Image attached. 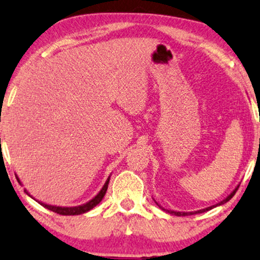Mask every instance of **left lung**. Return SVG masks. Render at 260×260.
I'll use <instances>...</instances> for the list:
<instances>
[{
    "mask_svg": "<svg viewBox=\"0 0 260 260\" xmlns=\"http://www.w3.org/2000/svg\"><path fill=\"white\" fill-rule=\"evenodd\" d=\"M239 186L240 185H238L235 187V189L233 190V192L231 193V194H229L228 197H226L225 199H223L222 202H219V203H217V204H215V205H211V206H209V208H205V209H202V210H198V211H190V212H182V211H174V210H167V209H164V208H162V206L160 205H158V203L156 202V204L157 205L159 206L160 209L162 210H164V211H167L168 213H170V215H174V216H189V215H196V213H202V212H205V211H209V210H211V209H213V208H216V206H219V205H223V204H225L226 202H229V200H231L233 197H234V194L236 193V190H238V188H239Z\"/></svg>",
    "mask_w": 260,
    "mask_h": 260,
    "instance_id": "obj_1",
    "label": "left lung"
}]
</instances>
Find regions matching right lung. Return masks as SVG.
I'll list each match as a JSON object with an SVG mask.
<instances>
[{"instance_id":"add662e5","label":"right lung","mask_w":260,"mask_h":260,"mask_svg":"<svg viewBox=\"0 0 260 260\" xmlns=\"http://www.w3.org/2000/svg\"><path fill=\"white\" fill-rule=\"evenodd\" d=\"M16 179H18V182H20V179H19L18 176H16ZM109 180H110V175L108 176L107 181L106 183H104V186L102 187V189L100 190V192L97 193L96 196L93 197L91 200H88L87 203L85 204H81V205H78V206H56V205H49V204H45L43 202H39V200H36L34 197H32L29 193L27 192V190L25 189L26 194H27L28 197H31L32 199H35L36 202H38L39 204H41L42 206H44L45 209L50 210V211H54L58 213V215H63V216H74V215H81V213H85L87 211H90V210H92L94 208V206L98 205L102 202V199H103V197L106 196L107 193V189H108V185H109Z\"/></svg>"}]
</instances>
